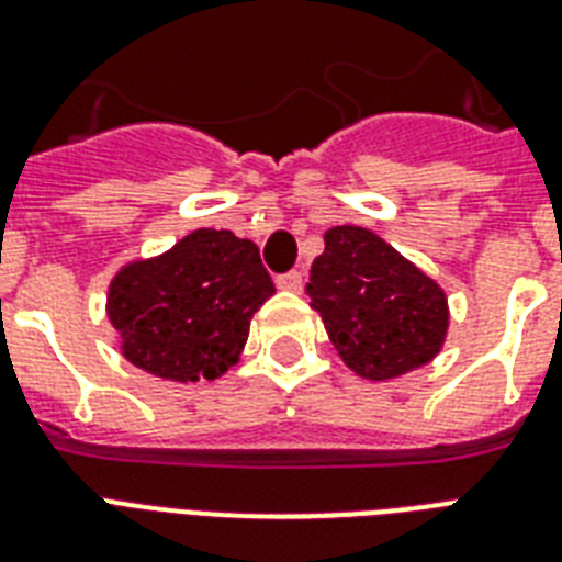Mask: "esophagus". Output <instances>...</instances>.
I'll list each match as a JSON object with an SVG mask.
<instances>
[{
  "mask_svg": "<svg viewBox=\"0 0 562 562\" xmlns=\"http://www.w3.org/2000/svg\"><path fill=\"white\" fill-rule=\"evenodd\" d=\"M277 285H280L282 291H294V294H297V291H303V273L300 271L280 273V277H277Z\"/></svg>",
  "mask_w": 562,
  "mask_h": 562,
  "instance_id": "1",
  "label": "esophagus"
}]
</instances>
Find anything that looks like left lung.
Returning <instances> with one entry per match:
<instances>
[{
    "instance_id": "obj_1",
    "label": "left lung",
    "mask_w": 562,
    "mask_h": 562,
    "mask_svg": "<svg viewBox=\"0 0 562 562\" xmlns=\"http://www.w3.org/2000/svg\"><path fill=\"white\" fill-rule=\"evenodd\" d=\"M324 241L306 294L344 364L384 382L435 359L449 326L443 289L364 227L326 229Z\"/></svg>"
}]
</instances>
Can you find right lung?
Here are the masks:
<instances>
[{
    "instance_id": "obj_1",
    "label": "right lung",
    "mask_w": 562,
    "mask_h": 562,
    "mask_svg": "<svg viewBox=\"0 0 562 562\" xmlns=\"http://www.w3.org/2000/svg\"><path fill=\"white\" fill-rule=\"evenodd\" d=\"M271 294L254 241L194 229L157 259L122 268L108 315L131 364L171 382H212L236 364L250 317Z\"/></svg>"
}]
</instances>
